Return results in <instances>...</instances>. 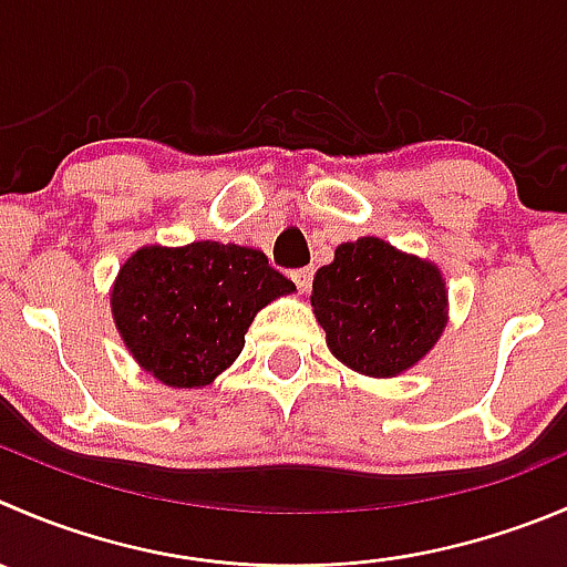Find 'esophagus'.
I'll list each match as a JSON object with an SVG mask.
<instances>
[{
	"label": "esophagus",
	"instance_id": "34e87169",
	"mask_svg": "<svg viewBox=\"0 0 567 567\" xmlns=\"http://www.w3.org/2000/svg\"><path fill=\"white\" fill-rule=\"evenodd\" d=\"M290 277H293L296 288H299L301 293H307V290H310V285H312V268H296V271L290 274Z\"/></svg>",
	"mask_w": 567,
	"mask_h": 567
}]
</instances>
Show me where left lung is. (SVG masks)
I'll return each instance as SVG.
<instances>
[{"mask_svg": "<svg viewBox=\"0 0 567 567\" xmlns=\"http://www.w3.org/2000/svg\"><path fill=\"white\" fill-rule=\"evenodd\" d=\"M312 316L346 368L393 379L435 349L449 323L441 266L382 238H357L312 279Z\"/></svg>", "mask_w": 567, "mask_h": 567, "instance_id": "8db88e82", "label": "left lung"}]
</instances>
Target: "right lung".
I'll return each mask as SVG.
<instances>
[{
    "label": "right lung",
    "instance_id": "1",
    "mask_svg": "<svg viewBox=\"0 0 567 567\" xmlns=\"http://www.w3.org/2000/svg\"><path fill=\"white\" fill-rule=\"evenodd\" d=\"M293 290L251 246L146 244L121 262L110 312L146 373L168 388L199 390L238 360L257 312Z\"/></svg>",
    "mask_w": 567,
    "mask_h": 567
}]
</instances>
